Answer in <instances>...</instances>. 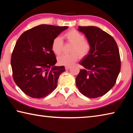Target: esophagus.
I'll return each instance as SVG.
<instances>
[{"mask_svg": "<svg viewBox=\"0 0 133 133\" xmlns=\"http://www.w3.org/2000/svg\"><path fill=\"white\" fill-rule=\"evenodd\" d=\"M70 68V66H66V67H65V69H66V70H69Z\"/></svg>", "mask_w": 133, "mask_h": 133, "instance_id": "1", "label": "esophagus"}]
</instances>
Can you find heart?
<instances>
[{
  "instance_id": "heart-1",
  "label": "heart",
  "mask_w": 133,
  "mask_h": 133,
  "mask_svg": "<svg viewBox=\"0 0 133 133\" xmlns=\"http://www.w3.org/2000/svg\"><path fill=\"white\" fill-rule=\"evenodd\" d=\"M67 41L73 44L71 49V53L63 55L58 57V63L64 66H70L77 61L80 57L87 55L91 49V45L88 41L84 40V35L77 30L72 29L64 35ZM63 42L60 37H56L53 39L51 44V49L56 55H59L62 51Z\"/></svg>"
}]
</instances>
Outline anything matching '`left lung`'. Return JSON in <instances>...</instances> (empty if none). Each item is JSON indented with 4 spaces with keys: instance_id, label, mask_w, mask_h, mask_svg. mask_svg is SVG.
I'll use <instances>...</instances> for the list:
<instances>
[{
    "instance_id": "obj_1",
    "label": "left lung",
    "mask_w": 133,
    "mask_h": 133,
    "mask_svg": "<svg viewBox=\"0 0 133 133\" xmlns=\"http://www.w3.org/2000/svg\"><path fill=\"white\" fill-rule=\"evenodd\" d=\"M91 49L80 64L81 69L76 84L81 93L89 98L106 94L115 84L121 68L119 50L111 36L96 26H78Z\"/></svg>"
}]
</instances>
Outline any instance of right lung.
<instances>
[{
    "instance_id": "1",
    "label": "right lung",
    "mask_w": 133,
    "mask_h": 133,
    "mask_svg": "<svg viewBox=\"0 0 133 133\" xmlns=\"http://www.w3.org/2000/svg\"><path fill=\"white\" fill-rule=\"evenodd\" d=\"M68 28L41 24L26 31L17 40L11 58L13 77L28 96L43 98L57 87L58 78L65 68L55 66L57 60L51 44Z\"/></svg>"
}]
</instances>
